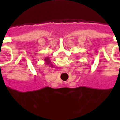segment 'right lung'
Listing matches in <instances>:
<instances>
[{"label": "right lung", "instance_id": "right-lung-1", "mask_svg": "<svg viewBox=\"0 0 120 120\" xmlns=\"http://www.w3.org/2000/svg\"><path fill=\"white\" fill-rule=\"evenodd\" d=\"M44 61H45V63L47 64V65H49V64H50V65H51V66H53V65H52V64H50V63H51V61H50L49 57L45 58Z\"/></svg>", "mask_w": 120, "mask_h": 120}]
</instances>
